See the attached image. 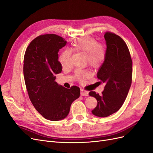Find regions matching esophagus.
<instances>
[{
    "label": "esophagus",
    "instance_id": "1",
    "mask_svg": "<svg viewBox=\"0 0 153 153\" xmlns=\"http://www.w3.org/2000/svg\"><path fill=\"white\" fill-rule=\"evenodd\" d=\"M80 94L83 96H87L88 95H89V92L82 89H81V92H80Z\"/></svg>",
    "mask_w": 153,
    "mask_h": 153
}]
</instances>
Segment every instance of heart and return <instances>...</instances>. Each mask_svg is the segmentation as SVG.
<instances>
[{"label":"heart","mask_w":153,"mask_h":153,"mask_svg":"<svg viewBox=\"0 0 153 153\" xmlns=\"http://www.w3.org/2000/svg\"><path fill=\"white\" fill-rule=\"evenodd\" d=\"M71 50L75 52L85 53L86 60L92 67H98L106 59V50L105 46L98 43V41L91 36H85L76 39L72 43ZM72 51L65 49L62 51L59 58V61L62 67L66 68L70 65ZM90 75L89 71L84 69H76L75 73L76 79L80 82H84Z\"/></svg>","instance_id":"1"}]
</instances>
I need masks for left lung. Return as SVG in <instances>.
<instances>
[{"label": "left lung", "instance_id": "1", "mask_svg": "<svg viewBox=\"0 0 153 153\" xmlns=\"http://www.w3.org/2000/svg\"><path fill=\"white\" fill-rule=\"evenodd\" d=\"M106 56L97 73V77L105 86L102 95L95 91L89 94L96 99L97 104L92 113L106 117L117 112L128 96L132 82V60L124 41L114 33L106 32Z\"/></svg>", "mask_w": 153, "mask_h": 153}]
</instances>
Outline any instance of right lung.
<instances>
[{
    "label": "right lung",
    "mask_w": 153,
    "mask_h": 153,
    "mask_svg": "<svg viewBox=\"0 0 153 153\" xmlns=\"http://www.w3.org/2000/svg\"><path fill=\"white\" fill-rule=\"evenodd\" d=\"M66 43L56 34L40 35L31 41L24 55V75L29 98L36 110L52 121L65 118L80 94L78 87L66 89L55 80V74L62 71L58 52Z\"/></svg>",
    "instance_id": "1"
}]
</instances>
